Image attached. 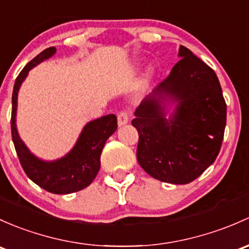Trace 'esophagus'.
<instances>
[{
	"mask_svg": "<svg viewBox=\"0 0 249 249\" xmlns=\"http://www.w3.org/2000/svg\"><path fill=\"white\" fill-rule=\"evenodd\" d=\"M129 113H127L126 111H120L119 113H118V125H119V126L126 124V123L129 122Z\"/></svg>",
	"mask_w": 249,
	"mask_h": 249,
	"instance_id": "1",
	"label": "esophagus"
}]
</instances>
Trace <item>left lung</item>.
<instances>
[{
    "instance_id": "left-lung-1",
    "label": "left lung",
    "mask_w": 249,
    "mask_h": 249,
    "mask_svg": "<svg viewBox=\"0 0 249 249\" xmlns=\"http://www.w3.org/2000/svg\"><path fill=\"white\" fill-rule=\"evenodd\" d=\"M168 77L135 112L137 161L149 175L168 184L193 181L221 150L227 105L214 71L185 46ZM164 101L176 104L168 118Z\"/></svg>"
}]
</instances>
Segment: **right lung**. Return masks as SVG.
Segmentation results:
<instances>
[{
	"label": "right lung",
	"instance_id": "right-lung-1",
	"mask_svg": "<svg viewBox=\"0 0 249 249\" xmlns=\"http://www.w3.org/2000/svg\"><path fill=\"white\" fill-rule=\"evenodd\" d=\"M56 53V49L52 46L44 50L35 57L21 70L14 83L12 96V138L17 150L18 158L27 177L48 192L54 195H69L89 186L99 169H100V156L105 143L117 130V117L107 114L89 122L81 132L76 144L64 158L56 161H43L36 158L25 143L21 141L17 130V107L18 93L21 83L23 82L28 71Z\"/></svg>",
	"mask_w": 249,
	"mask_h": 249
}]
</instances>
